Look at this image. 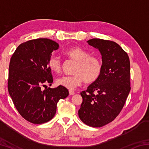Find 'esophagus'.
<instances>
[{
	"label": "esophagus",
	"instance_id": "esophagus-1",
	"mask_svg": "<svg viewBox=\"0 0 149 149\" xmlns=\"http://www.w3.org/2000/svg\"><path fill=\"white\" fill-rule=\"evenodd\" d=\"M69 93L70 95H74L75 94V92L74 91H72V90H70L69 91Z\"/></svg>",
	"mask_w": 149,
	"mask_h": 149
}]
</instances>
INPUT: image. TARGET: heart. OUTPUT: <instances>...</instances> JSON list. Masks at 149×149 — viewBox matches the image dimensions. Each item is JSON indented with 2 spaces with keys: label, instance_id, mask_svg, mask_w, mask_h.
<instances>
[{
  "label": "heart",
  "instance_id": "obj_1",
  "mask_svg": "<svg viewBox=\"0 0 149 149\" xmlns=\"http://www.w3.org/2000/svg\"><path fill=\"white\" fill-rule=\"evenodd\" d=\"M65 56L77 61L74 69V75H65L58 78L56 84L74 89L81 85L85 81L88 84L94 82L100 76L102 71V63L99 58L89 55V52L80 47H74L63 52ZM50 70L58 73L61 70L62 62L60 58L52 55L48 61Z\"/></svg>",
  "mask_w": 149,
  "mask_h": 149
}]
</instances>
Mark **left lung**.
I'll use <instances>...</instances> for the list:
<instances>
[{
	"label": "left lung",
	"instance_id": "left-lung-1",
	"mask_svg": "<svg viewBox=\"0 0 149 149\" xmlns=\"http://www.w3.org/2000/svg\"><path fill=\"white\" fill-rule=\"evenodd\" d=\"M87 42L101 54L102 71L86 91L81 92L83 102L78 115L86 125L100 127L112 122L125 104L131 89L130 62L116 42L100 39Z\"/></svg>",
	"mask_w": 149,
	"mask_h": 149
}]
</instances>
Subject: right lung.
I'll use <instances>...</instances> for the list:
<instances>
[{"label": "right lung", "mask_w": 149, "mask_h": 149, "mask_svg": "<svg viewBox=\"0 0 149 149\" xmlns=\"http://www.w3.org/2000/svg\"><path fill=\"white\" fill-rule=\"evenodd\" d=\"M58 47L57 42L49 39L30 40L19 45L10 58L9 94L20 115L35 124L51 120L56 112L58 102L69 95L68 90L60 85L41 89L53 82L48 61Z\"/></svg>", "instance_id": "obj_1"}]
</instances>
